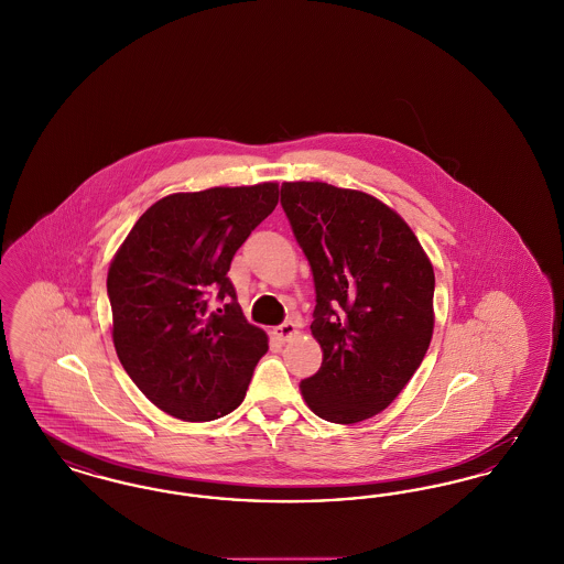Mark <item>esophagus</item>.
I'll list each match as a JSON object with an SVG mask.
<instances>
[{
    "label": "esophagus",
    "mask_w": 564,
    "mask_h": 564,
    "mask_svg": "<svg viewBox=\"0 0 564 564\" xmlns=\"http://www.w3.org/2000/svg\"><path fill=\"white\" fill-rule=\"evenodd\" d=\"M295 334H297V325H295V322L281 323V325L276 327V336H279L283 343L292 340Z\"/></svg>",
    "instance_id": "34e87169"
}]
</instances>
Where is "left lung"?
Returning a JSON list of instances; mask_svg holds the SVG:
<instances>
[{"label":"left lung","mask_w":564,"mask_h":564,"mask_svg":"<svg viewBox=\"0 0 564 564\" xmlns=\"http://www.w3.org/2000/svg\"><path fill=\"white\" fill-rule=\"evenodd\" d=\"M281 205L315 281L317 375L300 391L329 423L382 412L419 370L433 334L435 276L400 215L359 189L285 182Z\"/></svg>","instance_id":"obj_1"}]
</instances>
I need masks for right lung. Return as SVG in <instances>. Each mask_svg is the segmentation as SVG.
<instances>
[{"label": "right lung", "instance_id": "right-lung-1", "mask_svg": "<svg viewBox=\"0 0 564 564\" xmlns=\"http://www.w3.org/2000/svg\"><path fill=\"white\" fill-rule=\"evenodd\" d=\"M276 203L272 182L169 194L116 251L108 272L113 347L162 412L214 421L245 400L269 336L245 319L228 270ZM212 294L227 302L224 310L208 311Z\"/></svg>", "mask_w": 564, "mask_h": 564}]
</instances>
